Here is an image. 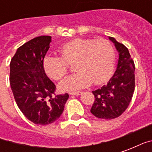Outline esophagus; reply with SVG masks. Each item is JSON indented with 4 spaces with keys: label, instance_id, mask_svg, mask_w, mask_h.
Wrapping results in <instances>:
<instances>
[{
    "label": "esophagus",
    "instance_id": "esophagus-1",
    "mask_svg": "<svg viewBox=\"0 0 152 152\" xmlns=\"http://www.w3.org/2000/svg\"><path fill=\"white\" fill-rule=\"evenodd\" d=\"M70 94L71 95H80V94H82V92H80V91H77V92H71L70 93Z\"/></svg>",
    "mask_w": 152,
    "mask_h": 152
}]
</instances>
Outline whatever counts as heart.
<instances>
[{"label":"heart","mask_w":152,"mask_h":152,"mask_svg":"<svg viewBox=\"0 0 152 152\" xmlns=\"http://www.w3.org/2000/svg\"><path fill=\"white\" fill-rule=\"evenodd\" d=\"M61 57L47 55L44 69L53 80H60L68 72V63H75L77 72L59 84L62 91H72L94 83L101 85L112 76L115 53L111 41L107 39L76 38L63 44L58 49Z\"/></svg>","instance_id":"obj_1"}]
</instances>
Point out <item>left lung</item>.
<instances>
[{
    "instance_id": "8db88e82",
    "label": "left lung",
    "mask_w": 152,
    "mask_h": 152,
    "mask_svg": "<svg viewBox=\"0 0 152 152\" xmlns=\"http://www.w3.org/2000/svg\"><path fill=\"white\" fill-rule=\"evenodd\" d=\"M109 40L119 53L117 66L107 84L92 92L95 100L90 110L94 116L105 120L118 117L127 109L135 86V66L129 50L115 38Z\"/></svg>"
}]
</instances>
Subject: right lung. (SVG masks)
<instances>
[{"mask_svg":"<svg viewBox=\"0 0 152 152\" xmlns=\"http://www.w3.org/2000/svg\"><path fill=\"white\" fill-rule=\"evenodd\" d=\"M51 37L40 36L18 48L10 61V83L15 102L36 124H52L64 110L67 94L55 95L56 86L45 72L43 61Z\"/></svg>","mask_w":152,"mask_h":152,"instance_id":"right-lung-1","label":"right lung"}]
</instances>
